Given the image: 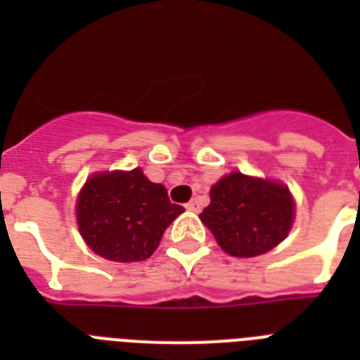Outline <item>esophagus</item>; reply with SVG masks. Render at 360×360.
I'll return each mask as SVG.
<instances>
[{"label": "esophagus", "instance_id": "obj_1", "mask_svg": "<svg viewBox=\"0 0 360 360\" xmlns=\"http://www.w3.org/2000/svg\"><path fill=\"white\" fill-rule=\"evenodd\" d=\"M186 210H192V212H200L201 210V200L200 198H194L186 203Z\"/></svg>", "mask_w": 360, "mask_h": 360}]
</instances>
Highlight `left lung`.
<instances>
[{
  "label": "left lung",
  "mask_w": 360,
  "mask_h": 360,
  "mask_svg": "<svg viewBox=\"0 0 360 360\" xmlns=\"http://www.w3.org/2000/svg\"><path fill=\"white\" fill-rule=\"evenodd\" d=\"M200 218L226 253L257 257L285 240L294 200L285 185L233 172L210 188V205Z\"/></svg>",
  "instance_id": "1"
}]
</instances>
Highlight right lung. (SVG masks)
<instances>
[{"instance_id": "right-lung-1", "label": "right lung", "mask_w": 360, "mask_h": 360, "mask_svg": "<svg viewBox=\"0 0 360 360\" xmlns=\"http://www.w3.org/2000/svg\"><path fill=\"white\" fill-rule=\"evenodd\" d=\"M185 212L162 185L140 168L92 175L77 200V224L90 250L107 261L136 262L153 255L166 227Z\"/></svg>"}]
</instances>
